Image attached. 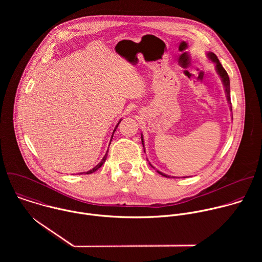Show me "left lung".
<instances>
[{"instance_id":"obj_1","label":"left lung","mask_w":262,"mask_h":262,"mask_svg":"<svg viewBox=\"0 0 262 262\" xmlns=\"http://www.w3.org/2000/svg\"><path fill=\"white\" fill-rule=\"evenodd\" d=\"M207 57L215 64V70L217 72V74L220 76L222 82H223V85H224V88H225V92H226V95H227V100L230 104V110L232 111V106H231V100H230V81H229V77H228V73L226 72V70L224 69V67L222 66V64L220 63L217 57L213 54V53H207ZM141 140H142V144H143V147H144V141H143V136H141ZM144 152H145V148H144ZM149 165H150L151 167H154L150 163H149ZM155 168V167H154ZM159 172L161 175L165 176V177H168V178H171V176L167 175V174H164L162 172H160L159 170L157 171Z\"/></svg>"}]
</instances>
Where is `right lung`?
Masks as SVG:
<instances>
[{"label": "right lung", "instance_id": "1", "mask_svg": "<svg viewBox=\"0 0 262 262\" xmlns=\"http://www.w3.org/2000/svg\"><path fill=\"white\" fill-rule=\"evenodd\" d=\"M121 122V120H119V122L117 123V125H116V127L114 128V130H113V135H114V133H115V130H116V128L118 127V125H119V123ZM113 135H112V139H113ZM112 139H111V141H112ZM111 144V143H110ZM110 146V145H108ZM107 150H108V149H107ZM107 152V151H106ZM106 157H107V154H105L104 155V157L102 158V160L100 161V163L99 164H97L93 169H91V170H89V171H87V172H84V174H91V173H93V172H95L97 169H99L101 166H102V164L105 162V160H106ZM81 174H83V173H81Z\"/></svg>", "mask_w": 262, "mask_h": 262}]
</instances>
